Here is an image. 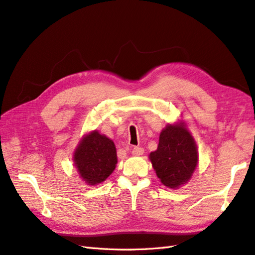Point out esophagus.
<instances>
[{
	"mask_svg": "<svg viewBox=\"0 0 255 255\" xmlns=\"http://www.w3.org/2000/svg\"><path fill=\"white\" fill-rule=\"evenodd\" d=\"M143 152H144V149H143L142 147H133L132 148V151H131V154L133 155V156H140V155H142L143 154Z\"/></svg>",
	"mask_w": 255,
	"mask_h": 255,
	"instance_id": "esophagus-1",
	"label": "esophagus"
}]
</instances>
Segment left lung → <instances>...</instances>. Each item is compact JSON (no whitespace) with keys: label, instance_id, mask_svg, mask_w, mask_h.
<instances>
[{"label":"left lung","instance_id":"left-lung-1","mask_svg":"<svg viewBox=\"0 0 255 255\" xmlns=\"http://www.w3.org/2000/svg\"><path fill=\"white\" fill-rule=\"evenodd\" d=\"M148 158L162 184L177 188L186 184L198 165L195 139L183 121L167 124L159 134L157 149Z\"/></svg>","mask_w":255,"mask_h":255}]
</instances>
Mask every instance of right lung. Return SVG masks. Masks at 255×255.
<instances>
[{
    "mask_svg": "<svg viewBox=\"0 0 255 255\" xmlns=\"http://www.w3.org/2000/svg\"><path fill=\"white\" fill-rule=\"evenodd\" d=\"M73 162L78 175L87 185L102 183L116 168L117 154L113 140L98 130L89 131L77 144Z\"/></svg>",
    "mask_w": 255,
    "mask_h": 255,
    "instance_id": "1",
    "label": "right lung"
}]
</instances>
